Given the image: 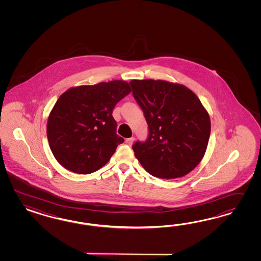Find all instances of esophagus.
<instances>
[{
	"label": "esophagus",
	"mask_w": 261,
	"mask_h": 261,
	"mask_svg": "<svg viewBox=\"0 0 261 261\" xmlns=\"http://www.w3.org/2000/svg\"><path fill=\"white\" fill-rule=\"evenodd\" d=\"M133 142H134V138H133V137H132V138H128V139L125 140V143L128 144V145H131V144L133 143Z\"/></svg>",
	"instance_id": "obj_1"
}]
</instances>
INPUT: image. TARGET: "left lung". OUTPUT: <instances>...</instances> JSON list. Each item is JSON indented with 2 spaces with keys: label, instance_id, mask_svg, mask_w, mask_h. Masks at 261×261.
Instances as JSON below:
<instances>
[{
  "label": "left lung",
  "instance_id": "obj_1",
  "mask_svg": "<svg viewBox=\"0 0 261 261\" xmlns=\"http://www.w3.org/2000/svg\"><path fill=\"white\" fill-rule=\"evenodd\" d=\"M133 96L148 124V138L132 148L154 177L174 179L193 170L211 135L208 113L189 88L165 80H131Z\"/></svg>",
  "mask_w": 261,
  "mask_h": 261
}]
</instances>
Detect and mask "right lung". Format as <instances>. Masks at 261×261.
Returning a JSON list of instances; mask_svg holds the SVG:
<instances>
[{
    "label": "right lung",
    "instance_id": "right-lung-1",
    "mask_svg": "<svg viewBox=\"0 0 261 261\" xmlns=\"http://www.w3.org/2000/svg\"><path fill=\"white\" fill-rule=\"evenodd\" d=\"M131 92L123 80L71 88L50 112L47 136L56 161L74 173L90 174L105 166L124 140L117 134L112 113Z\"/></svg>",
    "mask_w": 261,
    "mask_h": 261
}]
</instances>
